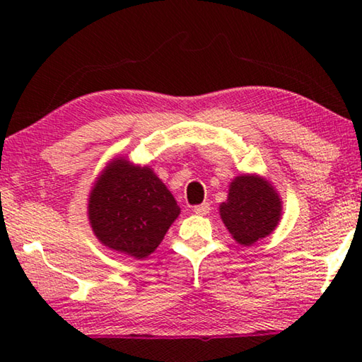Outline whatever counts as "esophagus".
Here are the masks:
<instances>
[{
    "label": "esophagus",
    "instance_id": "esophagus-1",
    "mask_svg": "<svg viewBox=\"0 0 362 362\" xmlns=\"http://www.w3.org/2000/svg\"><path fill=\"white\" fill-rule=\"evenodd\" d=\"M209 211H211V206L207 203H203V204L193 207V212L198 214V216H206V214H209Z\"/></svg>",
    "mask_w": 362,
    "mask_h": 362
}]
</instances>
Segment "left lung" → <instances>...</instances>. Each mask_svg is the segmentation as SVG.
I'll return each instance as SVG.
<instances>
[{
  "mask_svg": "<svg viewBox=\"0 0 362 362\" xmlns=\"http://www.w3.org/2000/svg\"><path fill=\"white\" fill-rule=\"evenodd\" d=\"M220 217L238 243L250 246L276 228L279 196L260 177L240 175L231 182L228 199L220 204Z\"/></svg>",
  "mask_w": 362,
  "mask_h": 362,
  "instance_id": "1",
  "label": "left lung"
}]
</instances>
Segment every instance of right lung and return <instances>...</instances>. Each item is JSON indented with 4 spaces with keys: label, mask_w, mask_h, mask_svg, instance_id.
I'll return each mask as SVG.
<instances>
[{
    "label": "right lung",
    "mask_w": 362,
    "mask_h": 362,
    "mask_svg": "<svg viewBox=\"0 0 362 362\" xmlns=\"http://www.w3.org/2000/svg\"><path fill=\"white\" fill-rule=\"evenodd\" d=\"M180 207L150 168L115 159L90 192L89 222L107 247L144 259L155 250Z\"/></svg>",
    "instance_id": "add662e5"
}]
</instances>
